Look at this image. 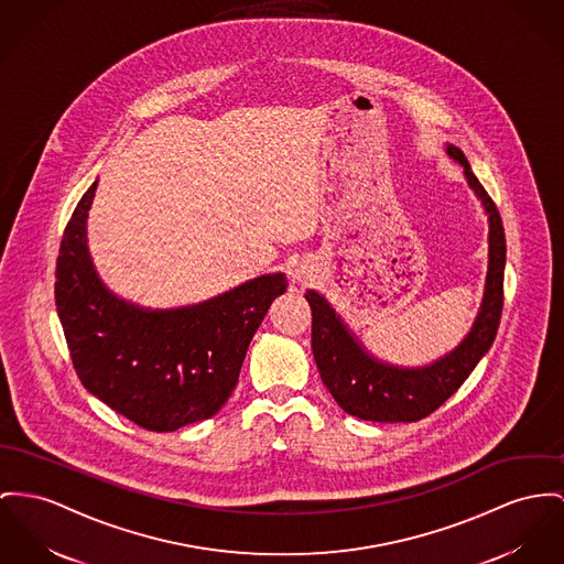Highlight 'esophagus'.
I'll return each mask as SVG.
<instances>
[{
  "instance_id": "34e87169",
  "label": "esophagus",
  "mask_w": 564,
  "mask_h": 564,
  "mask_svg": "<svg viewBox=\"0 0 564 564\" xmlns=\"http://www.w3.org/2000/svg\"><path fill=\"white\" fill-rule=\"evenodd\" d=\"M291 275H293V282H300V284L310 280V271H307L303 264H301V267H295V269L291 271Z\"/></svg>"
}]
</instances>
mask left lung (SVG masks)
<instances>
[{
  "label": "left lung",
  "instance_id": "obj_1",
  "mask_svg": "<svg viewBox=\"0 0 564 564\" xmlns=\"http://www.w3.org/2000/svg\"><path fill=\"white\" fill-rule=\"evenodd\" d=\"M447 153L462 164L464 177L481 200L489 223L486 289L481 307L466 338L430 366H393L370 355L323 295L316 291L305 293L312 310V352L321 378L339 409L364 421L411 423L434 413L475 370L494 344L500 325L507 261L502 220L462 150L447 145Z\"/></svg>",
  "mask_w": 564,
  "mask_h": 564
}]
</instances>
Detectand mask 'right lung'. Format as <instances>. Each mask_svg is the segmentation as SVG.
Segmentation results:
<instances>
[{
  "mask_svg": "<svg viewBox=\"0 0 564 564\" xmlns=\"http://www.w3.org/2000/svg\"><path fill=\"white\" fill-rule=\"evenodd\" d=\"M96 188L98 182L78 200L55 269V305L76 375L91 395L150 432H175L214 416L239 380L271 301L286 291V275L267 273L173 310L119 300L87 250Z\"/></svg>",
  "mask_w": 564,
  "mask_h": 564,
  "instance_id": "1",
  "label": "right lung"
}]
</instances>
